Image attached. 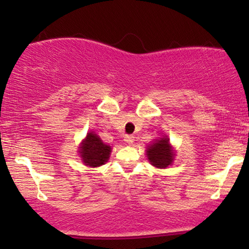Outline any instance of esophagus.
<instances>
[{
	"label": "esophagus",
	"mask_w": 249,
	"mask_h": 249,
	"mask_svg": "<svg viewBox=\"0 0 249 249\" xmlns=\"http://www.w3.org/2000/svg\"><path fill=\"white\" fill-rule=\"evenodd\" d=\"M124 141L126 142L128 145H131V144H133V142H134V137L132 136V134H126V136L124 137Z\"/></svg>",
	"instance_id": "esophagus-1"
}]
</instances>
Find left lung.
<instances>
[{
  "label": "left lung",
  "instance_id": "left-lung-1",
  "mask_svg": "<svg viewBox=\"0 0 249 249\" xmlns=\"http://www.w3.org/2000/svg\"><path fill=\"white\" fill-rule=\"evenodd\" d=\"M173 150L168 144L167 138H162L160 141L153 142V145L147 148L148 160L152 162L153 166L159 168H166L173 160Z\"/></svg>",
  "mask_w": 249,
  "mask_h": 249
}]
</instances>
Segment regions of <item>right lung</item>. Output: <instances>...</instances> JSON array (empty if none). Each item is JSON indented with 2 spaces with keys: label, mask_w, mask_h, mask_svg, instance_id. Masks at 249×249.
<instances>
[{
  "label": "right lung",
  "mask_w": 249,
  "mask_h": 249,
  "mask_svg": "<svg viewBox=\"0 0 249 249\" xmlns=\"http://www.w3.org/2000/svg\"><path fill=\"white\" fill-rule=\"evenodd\" d=\"M81 157L85 165L90 167H97L104 165L110 157L111 147L102 142V139L96 133H88L85 141L82 142Z\"/></svg>",
  "instance_id": "obj_1"
}]
</instances>
